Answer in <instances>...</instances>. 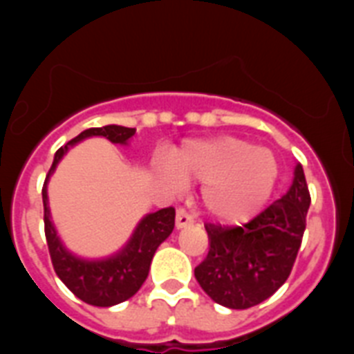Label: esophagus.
Listing matches in <instances>:
<instances>
[{
    "instance_id": "esophagus-1",
    "label": "esophagus",
    "mask_w": 354,
    "mask_h": 354,
    "mask_svg": "<svg viewBox=\"0 0 354 354\" xmlns=\"http://www.w3.org/2000/svg\"><path fill=\"white\" fill-rule=\"evenodd\" d=\"M193 223V216L186 211V209H177V216H175V227L184 228L187 225Z\"/></svg>"
}]
</instances>
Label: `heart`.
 <instances>
[{"label": "heart", "mask_w": 354, "mask_h": 354, "mask_svg": "<svg viewBox=\"0 0 354 354\" xmlns=\"http://www.w3.org/2000/svg\"><path fill=\"white\" fill-rule=\"evenodd\" d=\"M158 175L170 192L187 183H205L202 200L216 218L243 220L270 196L278 175L270 150L236 136L189 142L158 165Z\"/></svg>", "instance_id": "b5f03b06"}]
</instances>
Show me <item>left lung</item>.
I'll return each mask as SVG.
<instances>
[{
  "label": "left lung",
  "instance_id": "left-lung-1",
  "mask_svg": "<svg viewBox=\"0 0 354 354\" xmlns=\"http://www.w3.org/2000/svg\"><path fill=\"white\" fill-rule=\"evenodd\" d=\"M310 193L301 165L289 192L245 225L205 223L209 253L195 278L212 301L245 310L286 283L301 246Z\"/></svg>",
  "mask_w": 354,
  "mask_h": 354
}]
</instances>
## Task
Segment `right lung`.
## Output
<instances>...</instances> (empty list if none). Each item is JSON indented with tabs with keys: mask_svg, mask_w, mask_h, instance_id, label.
I'll use <instances>...</instances> for the list:
<instances>
[{
	"mask_svg": "<svg viewBox=\"0 0 354 354\" xmlns=\"http://www.w3.org/2000/svg\"><path fill=\"white\" fill-rule=\"evenodd\" d=\"M134 133H136L134 127L122 126L92 127V129L83 131L67 145L56 150L55 161L49 168V174L42 187L44 230H46V241H48L53 268H55L58 278L71 289L74 296L93 306H113L138 292L140 287L149 277L150 262H152L156 250L174 230L175 209L165 207L152 214H147L138 223L129 243L113 257L102 259V261H83L67 252L65 246L62 245L60 237L56 236L48 207V179L55 171L58 161L64 158L68 147L76 145L81 140L90 138V136H104L111 143L126 145L127 140Z\"/></svg>",
	"mask_w": 354,
	"mask_h": 354,
	"instance_id": "add662e5",
	"label": "right lung"
}]
</instances>
